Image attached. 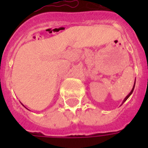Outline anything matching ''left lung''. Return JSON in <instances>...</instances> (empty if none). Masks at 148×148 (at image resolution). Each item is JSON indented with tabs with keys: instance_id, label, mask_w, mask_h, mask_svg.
I'll return each instance as SVG.
<instances>
[{
	"instance_id": "obj_1",
	"label": "left lung",
	"mask_w": 148,
	"mask_h": 148,
	"mask_svg": "<svg viewBox=\"0 0 148 148\" xmlns=\"http://www.w3.org/2000/svg\"><path fill=\"white\" fill-rule=\"evenodd\" d=\"M134 86H135V82H134V87H133V88H132V90H131V92H130V94H129L128 95H127V96L126 97H125V98H124V101H123V103H124V102H125V101H127V99L129 97H130V95H131V94H132V93H133V90H134Z\"/></svg>"
}]
</instances>
